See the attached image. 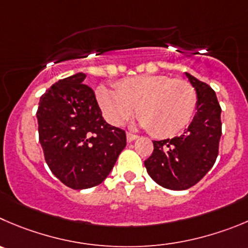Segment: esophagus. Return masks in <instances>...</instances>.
I'll use <instances>...</instances> for the list:
<instances>
[{
    "instance_id": "34e87169",
    "label": "esophagus",
    "mask_w": 248,
    "mask_h": 248,
    "mask_svg": "<svg viewBox=\"0 0 248 248\" xmlns=\"http://www.w3.org/2000/svg\"><path fill=\"white\" fill-rule=\"evenodd\" d=\"M139 136L135 135V134H131V133H126V140H128V142H131V141L136 140Z\"/></svg>"
}]
</instances>
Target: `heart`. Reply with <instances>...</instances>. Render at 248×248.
<instances>
[{"instance_id": "heart-1", "label": "heart", "mask_w": 248, "mask_h": 248, "mask_svg": "<svg viewBox=\"0 0 248 248\" xmlns=\"http://www.w3.org/2000/svg\"><path fill=\"white\" fill-rule=\"evenodd\" d=\"M96 98L108 123L120 126L135 112L140 126L153 136L170 138L183 131L196 113L199 96L191 82L168 75H136L114 87L101 85Z\"/></svg>"}]
</instances>
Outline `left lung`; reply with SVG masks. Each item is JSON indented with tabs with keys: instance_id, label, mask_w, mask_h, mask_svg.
Segmentation results:
<instances>
[{
	"instance_id": "obj_1",
	"label": "left lung",
	"mask_w": 248,
	"mask_h": 248,
	"mask_svg": "<svg viewBox=\"0 0 248 248\" xmlns=\"http://www.w3.org/2000/svg\"><path fill=\"white\" fill-rule=\"evenodd\" d=\"M199 96L197 112L185 133L153 141V152L145 161L151 178L169 190L196 185L214 166L221 136V108L214 90L186 73Z\"/></svg>"
}]
</instances>
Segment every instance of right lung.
Here are the masks:
<instances>
[{"instance_id":"obj_1","label":"right lung","mask_w":248,"mask_h":248,"mask_svg":"<svg viewBox=\"0 0 248 248\" xmlns=\"http://www.w3.org/2000/svg\"><path fill=\"white\" fill-rule=\"evenodd\" d=\"M82 73L60 80L40 98L39 141L53 175L74 190L102 183L126 146L123 129L103 119Z\"/></svg>"}]
</instances>
